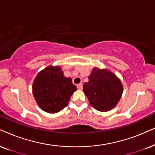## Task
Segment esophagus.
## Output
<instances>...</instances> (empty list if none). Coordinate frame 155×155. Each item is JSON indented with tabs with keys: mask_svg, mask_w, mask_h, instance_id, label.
Returning <instances> with one entry per match:
<instances>
[{
	"mask_svg": "<svg viewBox=\"0 0 155 155\" xmlns=\"http://www.w3.org/2000/svg\"><path fill=\"white\" fill-rule=\"evenodd\" d=\"M76 87H77V89H78L81 90V89H82V88H83V84H77V85H76Z\"/></svg>",
	"mask_w": 155,
	"mask_h": 155,
	"instance_id": "34e87169",
	"label": "esophagus"
}]
</instances>
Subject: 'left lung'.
I'll return each instance as SVG.
<instances>
[{
	"mask_svg": "<svg viewBox=\"0 0 155 155\" xmlns=\"http://www.w3.org/2000/svg\"><path fill=\"white\" fill-rule=\"evenodd\" d=\"M83 91L94 108L100 111L113 109L120 99L123 87L114 74L107 69L94 68L84 83Z\"/></svg>",
	"mask_w": 155,
	"mask_h": 155,
	"instance_id": "left-lung-1",
	"label": "left lung"
}]
</instances>
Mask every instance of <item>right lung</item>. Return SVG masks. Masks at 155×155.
Here are the masks:
<instances>
[{"instance_id": "right-lung-1", "label": "right lung", "mask_w": 155, "mask_h": 155, "mask_svg": "<svg viewBox=\"0 0 155 155\" xmlns=\"http://www.w3.org/2000/svg\"><path fill=\"white\" fill-rule=\"evenodd\" d=\"M76 90L71 78L65 77L59 66H48L39 72L33 84V94L38 105L51 114L65 108Z\"/></svg>"}]
</instances>
